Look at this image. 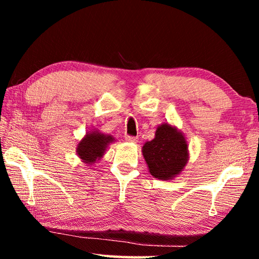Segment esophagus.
<instances>
[{"instance_id": "1", "label": "esophagus", "mask_w": 259, "mask_h": 259, "mask_svg": "<svg viewBox=\"0 0 259 259\" xmlns=\"http://www.w3.org/2000/svg\"><path fill=\"white\" fill-rule=\"evenodd\" d=\"M125 140L128 143H137L138 142V138L137 137H133V136H126Z\"/></svg>"}]
</instances>
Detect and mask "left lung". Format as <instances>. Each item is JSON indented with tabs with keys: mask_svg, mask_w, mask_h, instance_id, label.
<instances>
[{
	"mask_svg": "<svg viewBox=\"0 0 259 259\" xmlns=\"http://www.w3.org/2000/svg\"><path fill=\"white\" fill-rule=\"evenodd\" d=\"M142 153L148 171L162 181H171L181 175L190 159L185 135L168 122L157 125L155 137L144 144Z\"/></svg>",
	"mask_w": 259,
	"mask_h": 259,
	"instance_id": "left-lung-1",
	"label": "left lung"
}]
</instances>
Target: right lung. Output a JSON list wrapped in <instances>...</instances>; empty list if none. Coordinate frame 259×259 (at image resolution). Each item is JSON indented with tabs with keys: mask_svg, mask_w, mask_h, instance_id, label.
I'll return each instance as SVG.
<instances>
[{
	"mask_svg": "<svg viewBox=\"0 0 259 259\" xmlns=\"http://www.w3.org/2000/svg\"><path fill=\"white\" fill-rule=\"evenodd\" d=\"M115 142L112 135L104 134L98 129L88 131L76 145V154L88 166L94 165L106 153L107 147Z\"/></svg>",
	"mask_w": 259,
	"mask_h": 259,
	"instance_id": "obj_1",
	"label": "right lung"
}]
</instances>
